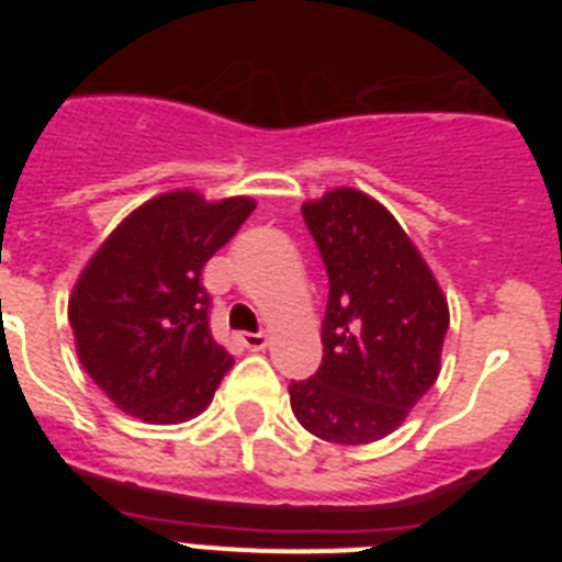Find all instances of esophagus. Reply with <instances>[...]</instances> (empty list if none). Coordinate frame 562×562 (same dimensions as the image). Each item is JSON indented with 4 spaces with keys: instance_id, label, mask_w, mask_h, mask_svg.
Here are the masks:
<instances>
[{
    "instance_id": "1",
    "label": "esophagus",
    "mask_w": 562,
    "mask_h": 562,
    "mask_svg": "<svg viewBox=\"0 0 562 562\" xmlns=\"http://www.w3.org/2000/svg\"><path fill=\"white\" fill-rule=\"evenodd\" d=\"M238 340L245 342V349L261 351L267 342H270V335H267V331H241V335H238Z\"/></svg>"
}]
</instances>
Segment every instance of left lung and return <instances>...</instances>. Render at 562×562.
I'll return each instance as SVG.
<instances>
[{
    "label": "left lung",
    "mask_w": 562,
    "mask_h": 562,
    "mask_svg": "<svg viewBox=\"0 0 562 562\" xmlns=\"http://www.w3.org/2000/svg\"><path fill=\"white\" fill-rule=\"evenodd\" d=\"M329 272L324 360L292 382L295 419L335 445L394 434L441 371L448 297L394 213L357 191L331 188L301 205Z\"/></svg>",
    "instance_id": "8db88e82"
}]
</instances>
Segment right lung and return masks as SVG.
<instances>
[{"label": "right lung", "mask_w": 562, "mask_h": 562, "mask_svg": "<svg viewBox=\"0 0 562 562\" xmlns=\"http://www.w3.org/2000/svg\"><path fill=\"white\" fill-rule=\"evenodd\" d=\"M252 207V196L166 191L134 207L89 258L67 315L78 360L114 408L180 425L211 405L233 357L213 340L200 276Z\"/></svg>", "instance_id": "add662e5"}]
</instances>
